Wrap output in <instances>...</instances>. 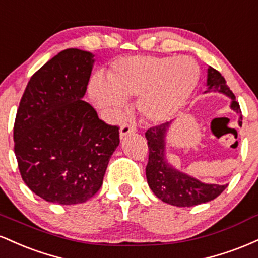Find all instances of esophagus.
<instances>
[{
  "label": "esophagus",
  "mask_w": 258,
  "mask_h": 258,
  "mask_svg": "<svg viewBox=\"0 0 258 258\" xmlns=\"http://www.w3.org/2000/svg\"><path fill=\"white\" fill-rule=\"evenodd\" d=\"M133 132H136L135 125H132V123H123L120 128V138L122 139L123 137H126L127 135H130V133H133Z\"/></svg>",
  "instance_id": "obj_1"
}]
</instances>
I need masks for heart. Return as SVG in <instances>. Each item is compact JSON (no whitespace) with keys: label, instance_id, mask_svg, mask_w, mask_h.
I'll return each mask as SVG.
<instances>
[{"label":"heart","instance_id":"1","mask_svg":"<svg viewBox=\"0 0 258 258\" xmlns=\"http://www.w3.org/2000/svg\"><path fill=\"white\" fill-rule=\"evenodd\" d=\"M108 78L109 82L99 76L90 82V97L98 108L116 119L126 110V98L139 97L142 115L160 122L184 105L198 84L199 68L188 57L136 55L115 61Z\"/></svg>","mask_w":258,"mask_h":258}]
</instances>
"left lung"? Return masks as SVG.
I'll list each match as a JSON object with an SVG mask.
<instances>
[{
    "mask_svg": "<svg viewBox=\"0 0 258 258\" xmlns=\"http://www.w3.org/2000/svg\"><path fill=\"white\" fill-rule=\"evenodd\" d=\"M207 86L209 90H215L227 94L232 98L230 108L238 114H241L239 103L235 100V96L227 87L226 80L217 70L210 67L207 70ZM209 92V91H206ZM242 117L240 116L239 125H242ZM170 122L153 126L148 128L146 138L149 148V159L146 167L148 184L153 193L164 203L178 207H190L200 204L207 203L216 199L224 189L226 185L205 184L193 177L174 170L166 162L165 159V135Z\"/></svg>",
    "mask_w": 258,
    "mask_h": 258,
    "instance_id": "8db88e82",
    "label": "left lung"
}]
</instances>
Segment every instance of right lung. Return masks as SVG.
I'll list each match as a JSON object with an SVG mask.
<instances>
[{"instance_id": "add662e5", "label": "right lung", "mask_w": 258, "mask_h": 258, "mask_svg": "<svg viewBox=\"0 0 258 258\" xmlns=\"http://www.w3.org/2000/svg\"><path fill=\"white\" fill-rule=\"evenodd\" d=\"M93 54L78 48L58 53L28 82L14 121V153L20 176L48 203L87 201L103 184L120 143V127L105 123L82 100Z\"/></svg>"}]
</instances>
